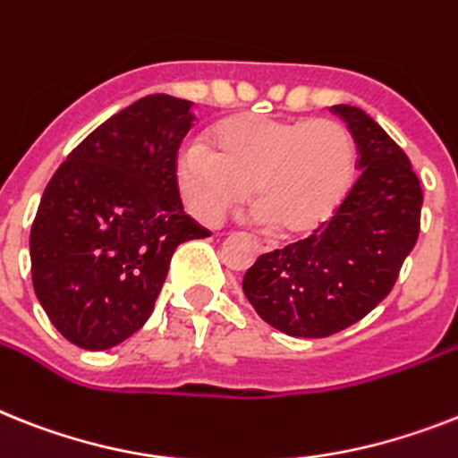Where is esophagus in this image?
Instances as JSON below:
<instances>
[{"instance_id": "1", "label": "esophagus", "mask_w": 458, "mask_h": 458, "mask_svg": "<svg viewBox=\"0 0 458 458\" xmlns=\"http://www.w3.org/2000/svg\"><path fill=\"white\" fill-rule=\"evenodd\" d=\"M262 250H267V248H262Z\"/></svg>"}]
</instances>
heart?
Returning <instances> with one entry per match:
<instances>
[{"label":"heart","mask_w":458,"mask_h":458,"mask_svg":"<svg viewBox=\"0 0 458 458\" xmlns=\"http://www.w3.org/2000/svg\"><path fill=\"white\" fill-rule=\"evenodd\" d=\"M356 175V142L332 119L233 116L189 142L175 182L196 220L217 226L250 189L255 217L281 236H301L335 215Z\"/></svg>","instance_id":"heart-1"}]
</instances>
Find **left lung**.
Returning <instances> with one entry per match:
<instances>
[{"instance_id":"8db88e82","label":"left lung","mask_w":458,"mask_h":458,"mask_svg":"<svg viewBox=\"0 0 458 458\" xmlns=\"http://www.w3.org/2000/svg\"><path fill=\"white\" fill-rule=\"evenodd\" d=\"M332 112L356 140V184L323 229L262 255L243 276L257 316L290 337H327L368 316L419 236L424 194L407 154L360 107Z\"/></svg>"}]
</instances>
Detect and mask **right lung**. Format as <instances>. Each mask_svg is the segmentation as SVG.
Listing matches in <instances>:
<instances>
[{"label": "right lung", "instance_id": "obj_1", "mask_svg": "<svg viewBox=\"0 0 458 458\" xmlns=\"http://www.w3.org/2000/svg\"><path fill=\"white\" fill-rule=\"evenodd\" d=\"M191 105L140 98L98 126L44 189L30 233L32 285L55 330L81 349L135 335L177 245L210 236L182 210L175 182Z\"/></svg>", "mask_w": 458, "mask_h": 458}]
</instances>
